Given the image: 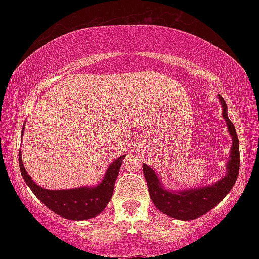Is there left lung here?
<instances>
[{
    "label": "left lung",
    "mask_w": 259,
    "mask_h": 259,
    "mask_svg": "<svg viewBox=\"0 0 259 259\" xmlns=\"http://www.w3.org/2000/svg\"><path fill=\"white\" fill-rule=\"evenodd\" d=\"M223 107V118L227 121L228 130L233 139L230 150V158L227 163V174L213 185L195 189L183 190V191H169L160 183L158 175L147 164L142 165L145 178H146L148 192L151 200L162 213L171 218L180 221H192L198 217L206 214L212 208L221 202L229 194L235 185L240 169V150L239 138L234 124L228 117V106L222 96H218Z\"/></svg>",
    "instance_id": "obj_1"
}]
</instances>
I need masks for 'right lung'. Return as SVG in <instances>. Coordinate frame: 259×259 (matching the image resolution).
Segmentation results:
<instances>
[{"instance_id":"add662e5","label":"right lung","mask_w":259,"mask_h":259,"mask_svg":"<svg viewBox=\"0 0 259 259\" xmlns=\"http://www.w3.org/2000/svg\"><path fill=\"white\" fill-rule=\"evenodd\" d=\"M23 132H24V127L22 130V138ZM124 157L125 154L111 163L99 185L68 190H47L36 185L30 175L26 173L20 152L19 167L26 185L30 187L34 195L45 206L50 208L56 214L69 221H85V219L99 215L111 201L115 180L124 162Z\"/></svg>"}]
</instances>
